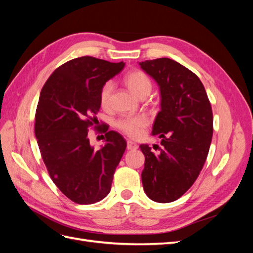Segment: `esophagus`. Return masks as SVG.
I'll return each instance as SVG.
<instances>
[{"label":"esophagus","mask_w":253,"mask_h":253,"mask_svg":"<svg viewBox=\"0 0 253 253\" xmlns=\"http://www.w3.org/2000/svg\"><path fill=\"white\" fill-rule=\"evenodd\" d=\"M126 148H127V150H136L137 148H138V144L133 142V141H131V140H127V142H126Z\"/></svg>","instance_id":"34e87169"}]
</instances>
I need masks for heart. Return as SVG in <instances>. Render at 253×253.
<instances>
[{"mask_svg":"<svg viewBox=\"0 0 253 253\" xmlns=\"http://www.w3.org/2000/svg\"><path fill=\"white\" fill-rule=\"evenodd\" d=\"M125 83L128 89L137 97L148 96L153 87L151 79L147 74L135 70L126 75ZM114 90V83L109 80L102 84L99 91V102L102 108H108ZM149 126V119L145 116H126L116 121V127L131 138H140L144 128Z\"/></svg>","mask_w":253,"mask_h":253,"instance_id":"obj_1","label":"heart"}]
</instances>
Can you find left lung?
<instances>
[{"label":"left lung","mask_w":253,"mask_h":253,"mask_svg":"<svg viewBox=\"0 0 253 253\" xmlns=\"http://www.w3.org/2000/svg\"><path fill=\"white\" fill-rule=\"evenodd\" d=\"M139 64L159 85L162 110L152 133L164 138L157 155L148 144L140 145L145 157L143 190L152 201L171 203L193 185L208 156L213 135L211 104L200 78L176 61L159 58Z\"/></svg>","instance_id":"obj_1"}]
</instances>
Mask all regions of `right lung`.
I'll use <instances>...</instances> for the list:
<instances>
[{
  "mask_svg": "<svg viewBox=\"0 0 253 253\" xmlns=\"http://www.w3.org/2000/svg\"><path fill=\"white\" fill-rule=\"evenodd\" d=\"M124 67V62L76 58L59 66L42 87L35 118L38 145L50 178L76 204H95L110 193L126 151L124 137L106 126L100 150L91 147L87 136L98 122L102 84Z\"/></svg>",
  "mask_w": 253,
  "mask_h": 253,
  "instance_id": "add662e5",
  "label": "right lung"
}]
</instances>
